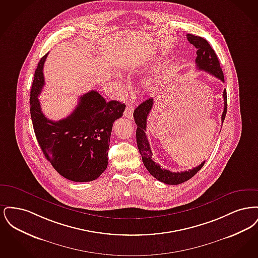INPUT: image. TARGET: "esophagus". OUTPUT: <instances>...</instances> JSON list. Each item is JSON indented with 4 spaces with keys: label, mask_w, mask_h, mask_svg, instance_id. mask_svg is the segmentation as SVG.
I'll list each match as a JSON object with an SVG mask.
<instances>
[{
    "label": "esophagus",
    "mask_w": 258,
    "mask_h": 258,
    "mask_svg": "<svg viewBox=\"0 0 258 258\" xmlns=\"http://www.w3.org/2000/svg\"><path fill=\"white\" fill-rule=\"evenodd\" d=\"M134 110H135V107L133 105H126L124 112H123L124 117H126L127 119L132 120L134 118Z\"/></svg>",
    "instance_id": "1"
}]
</instances>
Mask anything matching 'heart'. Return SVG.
<instances>
[{
    "mask_svg": "<svg viewBox=\"0 0 258 258\" xmlns=\"http://www.w3.org/2000/svg\"><path fill=\"white\" fill-rule=\"evenodd\" d=\"M144 85H145V88L147 89V90H153L155 86H156V80H155V78H149L147 79L145 82H144Z\"/></svg>",
    "mask_w": 258,
    "mask_h": 258,
    "instance_id": "heart-1",
    "label": "heart"
}]
</instances>
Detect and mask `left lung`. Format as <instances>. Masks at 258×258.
Wrapping results in <instances>:
<instances>
[{
    "label": "left lung",
    "mask_w": 258,
    "mask_h": 258,
    "mask_svg": "<svg viewBox=\"0 0 258 258\" xmlns=\"http://www.w3.org/2000/svg\"><path fill=\"white\" fill-rule=\"evenodd\" d=\"M187 40L197 48V67L198 70L204 71L208 74L214 75L215 77L219 78L221 81L224 82V76L220 66V61L217 57V54L215 53L214 49L211 47L208 41L201 37L194 36L190 34H187ZM223 100H224V108L221 115V122L223 123L226 109H227V96H226V90L223 91ZM154 104V99L149 98L147 100L143 101L141 104H139L135 110L134 111V118L135 122L137 125L136 130V142L137 147L139 150V153L142 157L143 163L145 167L147 168L150 174L155 177L157 180L167 184H179L184 183L185 181L192 178L197 172L199 171L202 166L204 165L205 161H203L201 164H199L197 167L181 172H171L167 169H162L161 166L155 162L153 160V154L151 151V147L148 141L147 135H146V127H147V118L149 113Z\"/></svg>",
    "instance_id": "1"
}]
</instances>
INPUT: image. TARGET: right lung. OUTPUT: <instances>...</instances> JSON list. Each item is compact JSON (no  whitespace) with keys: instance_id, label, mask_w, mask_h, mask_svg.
I'll return each mask as SVG.
<instances>
[{"instance_id":"obj_1","label":"right lung","mask_w":258,"mask_h":258,"mask_svg":"<svg viewBox=\"0 0 258 258\" xmlns=\"http://www.w3.org/2000/svg\"><path fill=\"white\" fill-rule=\"evenodd\" d=\"M38 61L30 96L31 117L37 142L54 169L74 182H91L108 164V149L113 123L123 116L124 103L106 101L97 91L79 98L74 112L60 121L42 113L38 95L44 86L43 64Z\"/></svg>"}]
</instances>
